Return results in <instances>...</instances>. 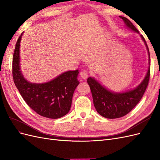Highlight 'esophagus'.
Wrapping results in <instances>:
<instances>
[{
	"label": "esophagus",
	"instance_id": "1",
	"mask_svg": "<svg viewBox=\"0 0 160 160\" xmlns=\"http://www.w3.org/2000/svg\"><path fill=\"white\" fill-rule=\"evenodd\" d=\"M80 76L82 79H86L89 76V72H88V71H86V70H82L81 73H80Z\"/></svg>",
	"mask_w": 160,
	"mask_h": 160
}]
</instances>
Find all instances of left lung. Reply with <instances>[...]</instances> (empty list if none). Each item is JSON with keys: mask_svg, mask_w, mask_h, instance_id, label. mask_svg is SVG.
I'll list each match as a JSON object with an SVG mask.
<instances>
[{"mask_svg": "<svg viewBox=\"0 0 160 160\" xmlns=\"http://www.w3.org/2000/svg\"><path fill=\"white\" fill-rule=\"evenodd\" d=\"M123 19L125 25L129 29L139 33V31L127 18L119 16ZM148 51L149 68L146 77L136 88L122 93H115L106 89L99 82L92 77L88 79L93 97V104L98 113L108 119L122 118L127 115L139 102L146 90L150 76V55L146 40L140 35Z\"/></svg>", "mask_w": 160, "mask_h": 160, "instance_id": "1", "label": "left lung"}]
</instances>
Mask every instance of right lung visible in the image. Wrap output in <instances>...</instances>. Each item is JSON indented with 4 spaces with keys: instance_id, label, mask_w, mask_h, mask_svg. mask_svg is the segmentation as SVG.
Returning <instances> with one entry per match:
<instances>
[{
    "instance_id": "right-lung-1",
    "label": "right lung",
    "mask_w": 160,
    "mask_h": 160,
    "mask_svg": "<svg viewBox=\"0 0 160 160\" xmlns=\"http://www.w3.org/2000/svg\"><path fill=\"white\" fill-rule=\"evenodd\" d=\"M18 38L12 58L14 83L27 104L38 115L58 119L69 113L75 89L79 85V70L68 71L44 83H30L23 77L20 68V42Z\"/></svg>"
}]
</instances>
